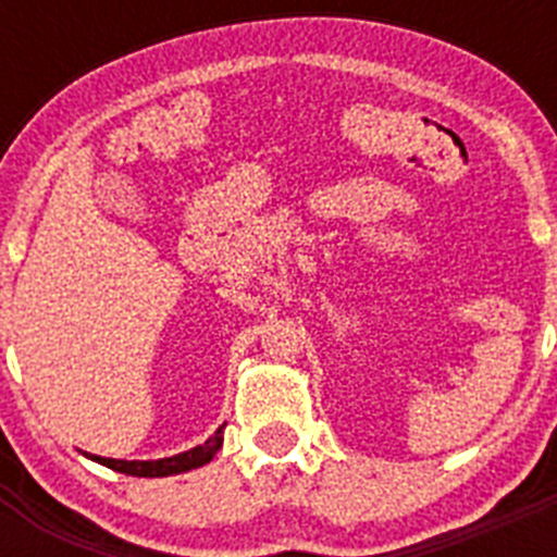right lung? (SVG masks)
I'll return each mask as SVG.
<instances>
[{
    "instance_id": "1",
    "label": "right lung",
    "mask_w": 557,
    "mask_h": 557,
    "mask_svg": "<svg viewBox=\"0 0 557 557\" xmlns=\"http://www.w3.org/2000/svg\"><path fill=\"white\" fill-rule=\"evenodd\" d=\"M220 446H223V426H220L214 435L206 441V444L195 446L189 451H181V455L161 457V460H113V457H100V455H86L91 457L100 466H108V469L120 471V474L131 476H172V474H184V471L200 469L211 457L218 455Z\"/></svg>"
}]
</instances>
